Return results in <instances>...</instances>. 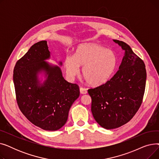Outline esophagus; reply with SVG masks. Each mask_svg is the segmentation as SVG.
Here are the masks:
<instances>
[{
    "label": "esophagus",
    "instance_id": "34e87169",
    "mask_svg": "<svg viewBox=\"0 0 159 159\" xmlns=\"http://www.w3.org/2000/svg\"><path fill=\"white\" fill-rule=\"evenodd\" d=\"M80 91L81 94H86L88 93L87 89L85 88H83V87L80 88Z\"/></svg>",
    "mask_w": 159,
    "mask_h": 159
}]
</instances>
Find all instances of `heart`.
I'll return each instance as SVG.
<instances>
[{
    "label": "heart",
    "mask_w": 159,
    "mask_h": 159,
    "mask_svg": "<svg viewBox=\"0 0 159 159\" xmlns=\"http://www.w3.org/2000/svg\"><path fill=\"white\" fill-rule=\"evenodd\" d=\"M64 66L71 80L79 74V66H83V77L90 85L98 86L110 79L117 66V58L111 50L101 45L85 43L77 48L74 55L66 57Z\"/></svg>",
    "instance_id": "heart-1"
}]
</instances>
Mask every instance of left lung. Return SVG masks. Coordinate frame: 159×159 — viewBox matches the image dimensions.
Instances as JSON below:
<instances>
[{
	"mask_svg": "<svg viewBox=\"0 0 159 159\" xmlns=\"http://www.w3.org/2000/svg\"><path fill=\"white\" fill-rule=\"evenodd\" d=\"M113 41L125 50L119 70L105 84L88 90L93 117L107 129L119 128L134 116L143 102L146 81L144 61L126 43Z\"/></svg>",
	"mask_w": 159,
	"mask_h": 159,
	"instance_id": "1",
	"label": "left lung"
}]
</instances>
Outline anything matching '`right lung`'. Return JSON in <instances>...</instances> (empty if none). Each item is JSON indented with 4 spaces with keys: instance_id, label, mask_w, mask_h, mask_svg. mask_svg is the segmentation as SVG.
<instances>
[{
    "instance_id": "1",
    "label": "right lung",
    "mask_w": 159,
    "mask_h": 159,
    "mask_svg": "<svg viewBox=\"0 0 159 159\" xmlns=\"http://www.w3.org/2000/svg\"><path fill=\"white\" fill-rule=\"evenodd\" d=\"M49 57L46 40L33 44L16 62L13 82L16 102L23 115L43 129L56 131L66 124L80 90L77 84L64 79L59 67L44 61ZM40 70L46 72L47 79L40 86L37 74Z\"/></svg>"
}]
</instances>
